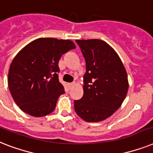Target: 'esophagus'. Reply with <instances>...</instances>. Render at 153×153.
<instances>
[{"label": "esophagus", "instance_id": "esophagus-1", "mask_svg": "<svg viewBox=\"0 0 153 153\" xmlns=\"http://www.w3.org/2000/svg\"><path fill=\"white\" fill-rule=\"evenodd\" d=\"M74 84H75V83L74 82H71V83H68V87L70 88H71V87H73V86H74Z\"/></svg>", "mask_w": 153, "mask_h": 153}]
</instances>
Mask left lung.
<instances>
[{
  "instance_id": "left-lung-1",
  "label": "left lung",
  "mask_w": 153,
  "mask_h": 153,
  "mask_svg": "<svg viewBox=\"0 0 153 153\" xmlns=\"http://www.w3.org/2000/svg\"><path fill=\"white\" fill-rule=\"evenodd\" d=\"M85 61L84 94L74 100L77 115L86 122H100L119 109L128 90L126 69L117 53L98 39L76 40Z\"/></svg>"
}]
</instances>
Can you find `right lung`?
<instances>
[{"label": "right lung", "instance_id": "obj_1", "mask_svg": "<svg viewBox=\"0 0 153 153\" xmlns=\"http://www.w3.org/2000/svg\"><path fill=\"white\" fill-rule=\"evenodd\" d=\"M74 48L70 40L42 38L19 52L10 66L8 84L22 111L34 117L54 111L58 97L64 93L58 63L63 54Z\"/></svg>", "mask_w": 153, "mask_h": 153}]
</instances>
